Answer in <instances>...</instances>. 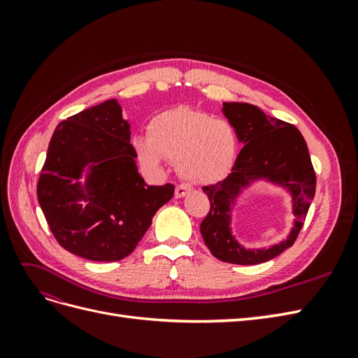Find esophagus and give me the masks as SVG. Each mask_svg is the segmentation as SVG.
Returning a JSON list of instances; mask_svg holds the SVG:
<instances>
[{"instance_id": "obj_1", "label": "esophagus", "mask_w": 358, "mask_h": 358, "mask_svg": "<svg viewBox=\"0 0 358 358\" xmlns=\"http://www.w3.org/2000/svg\"><path fill=\"white\" fill-rule=\"evenodd\" d=\"M188 191H189V187L187 185V183H178L176 188H175V196H176L178 199H180V197L185 196V194H187Z\"/></svg>"}]
</instances>
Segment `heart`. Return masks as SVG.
<instances>
[{"label":"heart","instance_id":"obj_1","mask_svg":"<svg viewBox=\"0 0 358 358\" xmlns=\"http://www.w3.org/2000/svg\"><path fill=\"white\" fill-rule=\"evenodd\" d=\"M149 137H137L140 161L155 167L167 158L189 182L208 183L224 178L239 149V136L231 124L204 112L185 109L157 115L149 124Z\"/></svg>","mask_w":358,"mask_h":358}]
</instances>
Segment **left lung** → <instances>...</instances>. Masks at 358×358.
I'll return each instance as SVG.
<instances>
[{"instance_id":"left-lung-1","label":"left lung","mask_w":358,"mask_h":358,"mask_svg":"<svg viewBox=\"0 0 358 358\" xmlns=\"http://www.w3.org/2000/svg\"><path fill=\"white\" fill-rule=\"evenodd\" d=\"M224 115L245 146L229 176L203 187L210 209L200 224V231L212 255L221 262L241 266L259 264L282 254L296 242L315 196V170L305 138L292 124L270 117L246 103H224ZM257 177H266L292 191L296 225L285 243L255 253L246 252L232 239L229 208L240 188Z\"/></svg>"}]
</instances>
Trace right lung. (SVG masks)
<instances>
[{
    "label": "right lung",
    "mask_w": 358,
    "mask_h": 358,
    "mask_svg": "<svg viewBox=\"0 0 358 358\" xmlns=\"http://www.w3.org/2000/svg\"><path fill=\"white\" fill-rule=\"evenodd\" d=\"M129 125L116 100L90 107L58 124L40 171L37 199L57 242L91 262L131 254L175 187H149L138 175ZM96 162L89 183L74 182Z\"/></svg>",
    "instance_id": "right-lung-1"
}]
</instances>
